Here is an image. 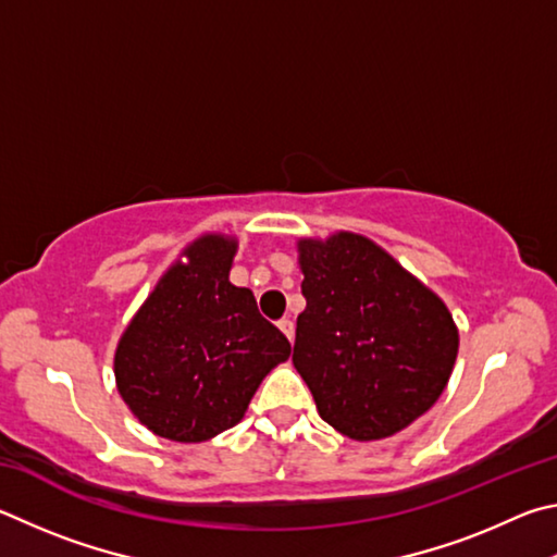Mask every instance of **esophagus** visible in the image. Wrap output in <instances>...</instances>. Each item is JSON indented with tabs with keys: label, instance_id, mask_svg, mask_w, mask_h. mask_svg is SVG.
Wrapping results in <instances>:
<instances>
[{
	"label": "esophagus",
	"instance_id": "1",
	"mask_svg": "<svg viewBox=\"0 0 557 557\" xmlns=\"http://www.w3.org/2000/svg\"><path fill=\"white\" fill-rule=\"evenodd\" d=\"M278 330L281 333H284L290 343H294V335H296V327H294V320H288V318H284V320H278Z\"/></svg>",
	"mask_w": 557,
	"mask_h": 557
}]
</instances>
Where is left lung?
Masks as SVG:
<instances>
[{"label": "left lung", "mask_w": 557, "mask_h": 557, "mask_svg": "<svg viewBox=\"0 0 557 557\" xmlns=\"http://www.w3.org/2000/svg\"><path fill=\"white\" fill-rule=\"evenodd\" d=\"M306 310L294 364L325 423L388 437L431 408L457 357V327L433 290L359 234L304 239Z\"/></svg>", "instance_id": "left-lung-1"}]
</instances>
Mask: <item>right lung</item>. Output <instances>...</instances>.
I'll use <instances>...</instances> for the list:
<instances>
[{
    "label": "right lung",
    "mask_w": 557,
    "mask_h": 557,
    "mask_svg": "<svg viewBox=\"0 0 557 557\" xmlns=\"http://www.w3.org/2000/svg\"><path fill=\"white\" fill-rule=\"evenodd\" d=\"M237 242H193L126 327L114 355L116 388L132 413L175 443L210 441L242 421L261 379L290 343L230 284Z\"/></svg>",
    "instance_id": "1"
}]
</instances>
